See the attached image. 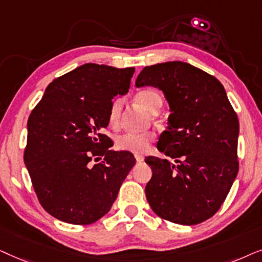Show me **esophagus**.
I'll return each mask as SVG.
<instances>
[{"label": "esophagus", "mask_w": 262, "mask_h": 262, "mask_svg": "<svg viewBox=\"0 0 262 262\" xmlns=\"http://www.w3.org/2000/svg\"><path fill=\"white\" fill-rule=\"evenodd\" d=\"M135 159H137V162L138 163H141V162H144V159H145V157L142 156V155H135Z\"/></svg>", "instance_id": "esophagus-1"}]
</instances>
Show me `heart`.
Returning a JSON list of instances; mask_svg holds the SVG:
<instances>
[{
    "instance_id": "b5f03b06",
    "label": "heart",
    "mask_w": 262,
    "mask_h": 262,
    "mask_svg": "<svg viewBox=\"0 0 262 262\" xmlns=\"http://www.w3.org/2000/svg\"><path fill=\"white\" fill-rule=\"evenodd\" d=\"M137 102L144 106L146 110L155 113L162 106V97L155 90H142L135 96ZM122 110V100L120 98L114 99L110 104L107 120L113 127H116L120 122ZM155 139L152 132H141V133H125L116 139V146L123 151L132 153H144L151 145Z\"/></svg>"
}]
</instances>
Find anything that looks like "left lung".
<instances>
[{
	"instance_id": "8db88e82",
	"label": "left lung",
	"mask_w": 262,
	"mask_h": 262,
	"mask_svg": "<svg viewBox=\"0 0 262 262\" xmlns=\"http://www.w3.org/2000/svg\"><path fill=\"white\" fill-rule=\"evenodd\" d=\"M135 86L163 91L171 113L157 148L175 163L145 159L152 169L145 188L149 206L176 224L205 222L221 208L238 172L239 123L224 86L181 61L145 67Z\"/></svg>"
}]
</instances>
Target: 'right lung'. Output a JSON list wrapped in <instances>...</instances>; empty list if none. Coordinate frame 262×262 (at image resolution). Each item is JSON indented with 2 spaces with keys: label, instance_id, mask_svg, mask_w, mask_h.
Instances as JSON below:
<instances>
[{
  "label": "right lung",
  "instance_id": "add662e5",
  "mask_svg": "<svg viewBox=\"0 0 262 262\" xmlns=\"http://www.w3.org/2000/svg\"><path fill=\"white\" fill-rule=\"evenodd\" d=\"M134 72L82 64L49 83L31 113L24 162L40 205L56 219L98 221L135 165L133 153L109 149L110 138L102 134L114 97L128 92ZM93 158L102 162L93 166Z\"/></svg>",
  "mask_w": 262,
  "mask_h": 262
}]
</instances>
